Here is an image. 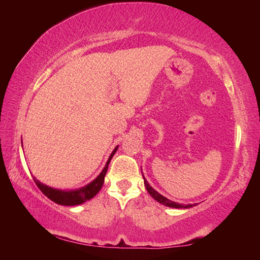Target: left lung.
<instances>
[{"instance_id":"left-lung-1","label":"left lung","mask_w":260,"mask_h":260,"mask_svg":"<svg viewBox=\"0 0 260 260\" xmlns=\"http://www.w3.org/2000/svg\"><path fill=\"white\" fill-rule=\"evenodd\" d=\"M143 180H144V186H146L148 192L150 193V195L153 197V199H155L157 202H159V203L162 204V205L170 206V208H177V209H187V208H191V206L195 205V204H193V205H192V204H188V205L178 204V203H175V202H172V201L167 200L166 197L161 196L159 192H157V191L155 190V189H153L152 187H150V184L148 183V181H147L146 179H144V177H143Z\"/></svg>"}]
</instances>
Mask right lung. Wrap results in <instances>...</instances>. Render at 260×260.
<instances>
[{"instance_id":"obj_1","label":"right lung","mask_w":260,"mask_h":260,"mask_svg":"<svg viewBox=\"0 0 260 260\" xmlns=\"http://www.w3.org/2000/svg\"><path fill=\"white\" fill-rule=\"evenodd\" d=\"M118 147L114 149L112 151L111 156L109 157V160L107 161V165L103 169L102 172L96 178L93 182H90L89 184H87L86 187L77 189V190H69V191H64V190H58V189H54L46 186V184H42L40 181H38L37 179H34V182L37 183V186L39 189L45 193V195L48 197V199L51 200L52 202H55L57 204L60 205H68V206H73V205H79L85 203L86 201H89L90 199L98 193L101 188H102L103 183H104V177L107 174L108 171V166L110 164V160L113 157L114 152L117 151Z\"/></svg>"}]
</instances>
